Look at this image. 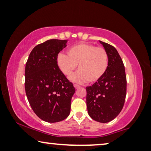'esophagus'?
<instances>
[{"label": "esophagus", "mask_w": 151, "mask_h": 151, "mask_svg": "<svg viewBox=\"0 0 151 151\" xmlns=\"http://www.w3.org/2000/svg\"><path fill=\"white\" fill-rule=\"evenodd\" d=\"M74 87H75L76 89H78V88H80V86L78 85H74Z\"/></svg>", "instance_id": "1"}]
</instances>
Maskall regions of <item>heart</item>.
Instances as JSON below:
<instances>
[{
  "label": "heart",
  "instance_id": "obj_1",
  "mask_svg": "<svg viewBox=\"0 0 151 151\" xmlns=\"http://www.w3.org/2000/svg\"><path fill=\"white\" fill-rule=\"evenodd\" d=\"M57 64L64 75H70L77 67L79 71L69 76L71 81L95 83L103 78L108 67V54L103 47L91 44H78L67 50V55L60 53Z\"/></svg>",
  "mask_w": 151,
  "mask_h": 151
}]
</instances>
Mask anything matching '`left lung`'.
<instances>
[{"instance_id":"left-lung-1","label":"left lung","mask_w":151,"mask_h":151,"mask_svg":"<svg viewBox=\"0 0 151 151\" xmlns=\"http://www.w3.org/2000/svg\"><path fill=\"white\" fill-rule=\"evenodd\" d=\"M108 54V67L103 78L86 87L88 114L93 120L107 123L118 116L126 96L124 64L116 48L100 41Z\"/></svg>"}]
</instances>
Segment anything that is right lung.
<instances>
[{
    "mask_svg": "<svg viewBox=\"0 0 151 151\" xmlns=\"http://www.w3.org/2000/svg\"><path fill=\"white\" fill-rule=\"evenodd\" d=\"M67 40H49L38 44L28 57L25 69V89L32 110L48 123L67 118L76 89L57 64L58 53Z\"/></svg>",
    "mask_w": 151,
    "mask_h": 151,
    "instance_id": "add662e5",
    "label": "right lung"
}]
</instances>
